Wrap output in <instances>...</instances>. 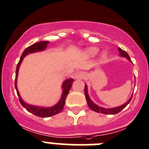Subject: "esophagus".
Listing matches in <instances>:
<instances>
[{
    "label": "esophagus",
    "instance_id": "34e87169",
    "mask_svg": "<svg viewBox=\"0 0 149 149\" xmlns=\"http://www.w3.org/2000/svg\"><path fill=\"white\" fill-rule=\"evenodd\" d=\"M75 79H82L85 78V73L81 72V71H78L75 73Z\"/></svg>",
    "mask_w": 149,
    "mask_h": 149
}]
</instances>
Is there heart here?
I'll list each match as a JSON object with an SVG mask.
<instances>
[{
    "label": "heart",
    "mask_w": 149,
    "mask_h": 149,
    "mask_svg": "<svg viewBox=\"0 0 149 149\" xmlns=\"http://www.w3.org/2000/svg\"><path fill=\"white\" fill-rule=\"evenodd\" d=\"M99 52V48L97 47H94V46H92V47H88L87 49H85V54L87 57H89V58H93L95 55H97ZM109 53L107 51H103L100 55V59L101 61L106 60L108 57Z\"/></svg>",
    "instance_id": "obj_1"
}]
</instances>
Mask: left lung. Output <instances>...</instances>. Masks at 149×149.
I'll return each instance as SVG.
<instances>
[{
	"instance_id": "1",
	"label": "left lung",
	"mask_w": 149,
	"mask_h": 149,
	"mask_svg": "<svg viewBox=\"0 0 149 149\" xmlns=\"http://www.w3.org/2000/svg\"><path fill=\"white\" fill-rule=\"evenodd\" d=\"M118 52H119L120 56L123 57V58H126L129 61L131 62L130 57H129L128 54H127L126 52L124 51L123 49H121V48H118ZM85 98H86V101H87V103H88V107L91 109H92L93 111L98 112V113L107 114V115H115V114H117L119 112H121L123 109L125 108V107L127 106V104L130 103V100H131L132 99V97H133V95H131L130 99H129L126 103L122 104V105L119 106V107H112V108H104V107H99V106L97 105L96 103H94V102L91 100L90 97H89L88 95V93L87 85H85Z\"/></svg>"
}]
</instances>
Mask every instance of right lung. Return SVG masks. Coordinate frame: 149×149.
<instances>
[{"mask_svg":"<svg viewBox=\"0 0 149 149\" xmlns=\"http://www.w3.org/2000/svg\"><path fill=\"white\" fill-rule=\"evenodd\" d=\"M49 43V41H40V42H36L33 43V45L30 46L27 49H25L24 52H23L22 55L21 56L20 60H19V63L16 67V70H15V88L17 91L18 97H19V101L20 103L22 104L24 108H25L28 112L31 113L35 115V116H38V117L41 118H47V117H51V116H55L56 114H58L59 112H61L64 109V104H65V100L67 98V94L69 93V91L70 90L72 85L73 83V79L70 78L64 80V82L62 83L61 88L63 90L62 91L61 97L59 101L55 104V105L52 106L50 107H38V106H34V105H31L28 103H25V102L22 99L20 94H19V90L17 88V78H18V73H19V70L21 64L22 62L23 59L26 55L28 54H31V53L34 52H42L46 49L47 47V45Z\"/></svg>","mask_w":149,"mask_h":149,"instance_id":"obj_1","label":"right lung"}]
</instances>
